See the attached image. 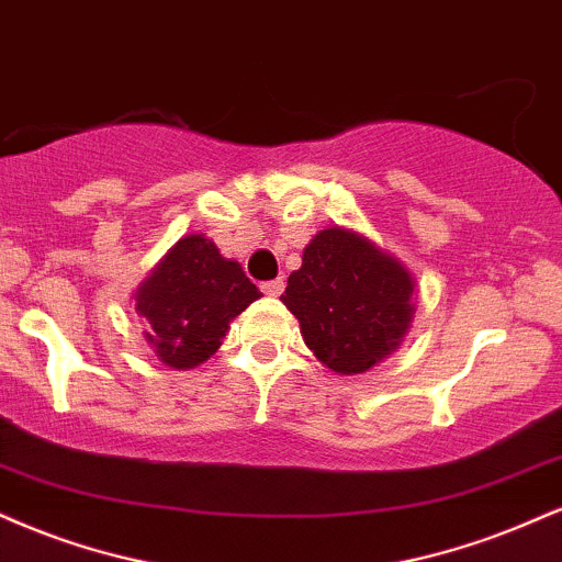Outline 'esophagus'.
<instances>
[{
	"mask_svg": "<svg viewBox=\"0 0 562 562\" xmlns=\"http://www.w3.org/2000/svg\"><path fill=\"white\" fill-rule=\"evenodd\" d=\"M261 290H263V295H269V299H277V295H282V290H285V282L269 280V282H263Z\"/></svg>",
	"mask_w": 562,
	"mask_h": 562,
	"instance_id": "esophagus-1",
	"label": "esophagus"
}]
</instances>
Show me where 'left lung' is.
Wrapping results in <instances>:
<instances>
[{
    "label": "left lung",
    "mask_w": 562,
    "mask_h": 562,
    "mask_svg": "<svg viewBox=\"0 0 562 562\" xmlns=\"http://www.w3.org/2000/svg\"><path fill=\"white\" fill-rule=\"evenodd\" d=\"M408 267L348 227H327L303 248L280 295L306 348L335 374H363L403 346L416 314Z\"/></svg>",
    "instance_id": "left-lung-1"
}]
</instances>
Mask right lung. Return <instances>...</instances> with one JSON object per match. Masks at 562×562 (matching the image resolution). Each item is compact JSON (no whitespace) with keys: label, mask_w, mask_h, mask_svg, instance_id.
<instances>
[{"label":"right lung","mask_w":562,"mask_h":562,"mask_svg":"<svg viewBox=\"0 0 562 562\" xmlns=\"http://www.w3.org/2000/svg\"><path fill=\"white\" fill-rule=\"evenodd\" d=\"M256 299H261L259 288L240 263L225 259L201 233L175 243L133 293L135 311L146 324V342L175 371L195 369L212 358L229 322Z\"/></svg>","instance_id":"1"}]
</instances>
